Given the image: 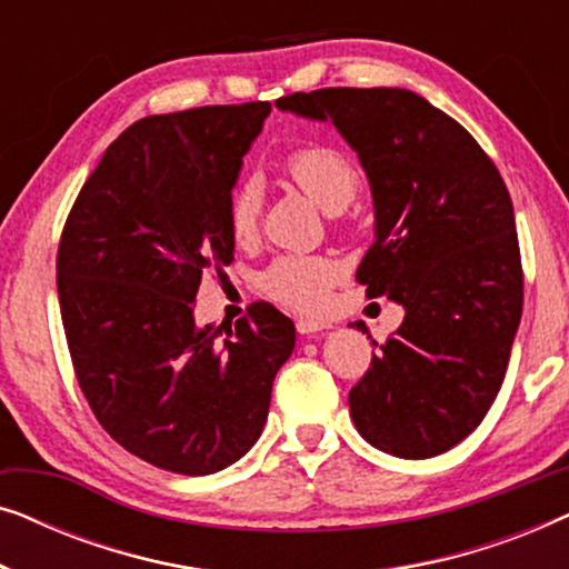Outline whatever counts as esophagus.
<instances>
[{
	"mask_svg": "<svg viewBox=\"0 0 569 569\" xmlns=\"http://www.w3.org/2000/svg\"><path fill=\"white\" fill-rule=\"evenodd\" d=\"M298 331L302 333V337H313V333H321L329 329L323 321H316V318H298Z\"/></svg>",
	"mask_w": 569,
	"mask_h": 569,
	"instance_id": "esophagus-1",
	"label": "esophagus"
}]
</instances>
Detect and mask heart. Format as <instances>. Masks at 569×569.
<instances>
[{"label": "heart", "mask_w": 569, "mask_h": 569, "mask_svg": "<svg viewBox=\"0 0 569 569\" xmlns=\"http://www.w3.org/2000/svg\"><path fill=\"white\" fill-rule=\"evenodd\" d=\"M284 173L326 212L337 214L360 189V173L347 154L326 144H306L284 158ZM261 217V191L253 181H240L230 191L224 220L232 240L253 238ZM337 263L321 253H284L269 261L259 274V287L271 300L298 310H313L337 282Z\"/></svg>", "instance_id": "1"}]
</instances>
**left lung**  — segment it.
Returning <instances> with one entry per match:
<instances>
[{
	"mask_svg": "<svg viewBox=\"0 0 569 569\" xmlns=\"http://www.w3.org/2000/svg\"><path fill=\"white\" fill-rule=\"evenodd\" d=\"M277 108L331 121L357 152L376 207L357 282L403 308L349 391L357 432L399 458L446 453L497 399L523 313L502 176L461 123L411 90L323 88Z\"/></svg>",
	"mask_w": 569,
	"mask_h": 569,
	"instance_id": "left-lung-1",
	"label": "left lung"
}]
</instances>
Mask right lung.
<instances>
[{"instance_id":"1","label":"right lung","mask_w":569,"mask_h":569,"mask_svg":"<svg viewBox=\"0 0 569 569\" xmlns=\"http://www.w3.org/2000/svg\"><path fill=\"white\" fill-rule=\"evenodd\" d=\"M269 113L259 100L131 123L61 232V321L92 415L129 453L186 477L253 448L295 349L292 321L269 302L236 329L193 321L201 274L232 261L224 207Z\"/></svg>"}]
</instances>
